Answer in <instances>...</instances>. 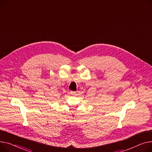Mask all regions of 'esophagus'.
<instances>
[{
	"instance_id": "34e87169",
	"label": "esophagus",
	"mask_w": 152,
	"mask_h": 152,
	"mask_svg": "<svg viewBox=\"0 0 152 152\" xmlns=\"http://www.w3.org/2000/svg\"><path fill=\"white\" fill-rule=\"evenodd\" d=\"M70 94L72 95H76V92H73V91H71Z\"/></svg>"
}]
</instances>
